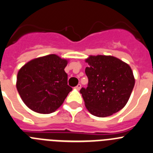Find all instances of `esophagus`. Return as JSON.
I'll list each match as a JSON object with an SVG mask.
<instances>
[{
	"mask_svg": "<svg viewBox=\"0 0 153 153\" xmlns=\"http://www.w3.org/2000/svg\"><path fill=\"white\" fill-rule=\"evenodd\" d=\"M75 88H76V89L78 90V91H79V90L81 88V85H80V84H78V85H77L76 87H75Z\"/></svg>",
	"mask_w": 153,
	"mask_h": 153,
	"instance_id": "1",
	"label": "esophagus"
}]
</instances>
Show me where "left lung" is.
I'll use <instances>...</instances> for the list:
<instances>
[{
    "label": "left lung",
    "mask_w": 153,
    "mask_h": 153,
    "mask_svg": "<svg viewBox=\"0 0 153 153\" xmlns=\"http://www.w3.org/2000/svg\"><path fill=\"white\" fill-rule=\"evenodd\" d=\"M85 62L88 85L80 93L87 109L95 116L107 117L123 109L135 84L130 65L112 56H90Z\"/></svg>",
    "instance_id": "1"
}]
</instances>
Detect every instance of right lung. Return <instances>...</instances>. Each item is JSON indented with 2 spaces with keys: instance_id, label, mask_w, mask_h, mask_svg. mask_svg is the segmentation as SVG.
Returning <instances> with one entry per match:
<instances>
[{
  "instance_id": "obj_1",
  "label": "right lung",
  "mask_w": 153,
  "mask_h": 153,
  "mask_svg": "<svg viewBox=\"0 0 153 153\" xmlns=\"http://www.w3.org/2000/svg\"><path fill=\"white\" fill-rule=\"evenodd\" d=\"M68 60L56 54L29 61L17 74L16 88L24 103L34 112L50 114L62 103L72 88L64 68Z\"/></svg>"
}]
</instances>
